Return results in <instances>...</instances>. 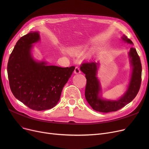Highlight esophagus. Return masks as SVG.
Returning a JSON list of instances; mask_svg holds the SVG:
<instances>
[{"label":"esophagus","mask_w":149,"mask_h":149,"mask_svg":"<svg viewBox=\"0 0 149 149\" xmlns=\"http://www.w3.org/2000/svg\"><path fill=\"white\" fill-rule=\"evenodd\" d=\"M81 72V70H80V69L79 66H76L75 68V70H74V73L75 74H79Z\"/></svg>","instance_id":"34e87169"}]
</instances>
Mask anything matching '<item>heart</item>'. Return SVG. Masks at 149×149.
Masks as SVG:
<instances>
[{"label": "heart", "instance_id": "b5f03b06", "mask_svg": "<svg viewBox=\"0 0 149 149\" xmlns=\"http://www.w3.org/2000/svg\"><path fill=\"white\" fill-rule=\"evenodd\" d=\"M81 49H82V47H79V48H76L75 51H80V50H81Z\"/></svg>", "mask_w": 149, "mask_h": 149}]
</instances>
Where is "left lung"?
I'll return each mask as SVG.
<instances>
[{
	"label": "left lung",
	"mask_w": 149,
	"mask_h": 149,
	"mask_svg": "<svg viewBox=\"0 0 149 149\" xmlns=\"http://www.w3.org/2000/svg\"><path fill=\"white\" fill-rule=\"evenodd\" d=\"M122 39L127 43L133 44L132 42L126 36H123ZM129 56L132 67L131 79L127 91L117 100H106L99 96L101 87L100 81L97 77L98 62L86 61L84 62L80 66V70L85 74L87 80L85 88V97L93 110L104 113L115 112L131 102L136 96L141 83V63L135 48H130Z\"/></svg>",
	"instance_id": "1"
}]
</instances>
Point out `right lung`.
<instances>
[{"instance_id":"obj_1","label":"right lung","mask_w":149,"mask_h":149,"mask_svg":"<svg viewBox=\"0 0 149 149\" xmlns=\"http://www.w3.org/2000/svg\"><path fill=\"white\" fill-rule=\"evenodd\" d=\"M40 40L38 32L22 37L8 63L10 87L14 96L33 110L40 111L57 105L63 88L75 66L61 68L36 61L31 53L33 43Z\"/></svg>"}]
</instances>
